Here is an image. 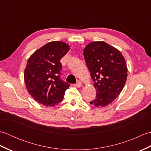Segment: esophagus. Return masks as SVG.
Instances as JSON below:
<instances>
[{
	"label": "esophagus",
	"instance_id": "34e87169",
	"mask_svg": "<svg viewBox=\"0 0 151 151\" xmlns=\"http://www.w3.org/2000/svg\"><path fill=\"white\" fill-rule=\"evenodd\" d=\"M75 86L76 88H81L82 86V83L81 82V81H77V82H76V84H75Z\"/></svg>",
	"mask_w": 151,
	"mask_h": 151
}]
</instances>
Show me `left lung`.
I'll list each match as a JSON object with an SVG mask.
<instances>
[{
	"mask_svg": "<svg viewBox=\"0 0 151 151\" xmlns=\"http://www.w3.org/2000/svg\"><path fill=\"white\" fill-rule=\"evenodd\" d=\"M84 56L97 91L89 103L97 108L106 106L126 83L128 70L123 54L104 41H93L85 47Z\"/></svg>",
	"mask_w": 151,
	"mask_h": 151,
	"instance_id": "1",
	"label": "left lung"
}]
</instances>
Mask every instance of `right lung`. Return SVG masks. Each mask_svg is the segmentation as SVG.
<instances>
[{
  "label": "right lung",
  "mask_w": 151,
  "mask_h": 151,
  "mask_svg": "<svg viewBox=\"0 0 151 151\" xmlns=\"http://www.w3.org/2000/svg\"><path fill=\"white\" fill-rule=\"evenodd\" d=\"M70 47L62 41H51L32 54L27 61L24 78L27 90L35 101L53 106L63 100L69 84L60 78V60Z\"/></svg>",
  "instance_id": "add662e5"
}]
</instances>
